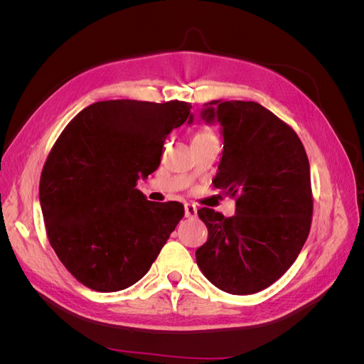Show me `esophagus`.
<instances>
[{
    "label": "esophagus",
    "instance_id": "34e87169",
    "mask_svg": "<svg viewBox=\"0 0 364 364\" xmlns=\"http://www.w3.org/2000/svg\"><path fill=\"white\" fill-rule=\"evenodd\" d=\"M196 214H197V208H196V205L186 203V205H185V217L193 218V217H196Z\"/></svg>",
    "mask_w": 364,
    "mask_h": 364
}]
</instances>
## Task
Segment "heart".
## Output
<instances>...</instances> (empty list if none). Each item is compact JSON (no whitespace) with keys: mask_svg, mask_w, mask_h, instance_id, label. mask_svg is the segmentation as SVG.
Listing matches in <instances>:
<instances>
[{"mask_svg":"<svg viewBox=\"0 0 364 364\" xmlns=\"http://www.w3.org/2000/svg\"><path fill=\"white\" fill-rule=\"evenodd\" d=\"M200 139H217L214 130L209 127H200L199 130L194 134V141H200Z\"/></svg>","mask_w":364,"mask_h":364,"instance_id":"heart-1","label":"heart"}]
</instances>
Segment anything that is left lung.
Instances as JSON below:
<instances>
[{
  "label": "left lung",
  "instance_id": "8db88e82",
  "mask_svg": "<svg viewBox=\"0 0 364 364\" xmlns=\"http://www.w3.org/2000/svg\"><path fill=\"white\" fill-rule=\"evenodd\" d=\"M202 117L222 124L223 156L213 183L235 199V215L197 211L208 228L197 266L226 293H258L290 269L310 234V162L296 132L259 103L217 100Z\"/></svg>",
  "mask_w": 364,
  "mask_h": 364
}]
</instances>
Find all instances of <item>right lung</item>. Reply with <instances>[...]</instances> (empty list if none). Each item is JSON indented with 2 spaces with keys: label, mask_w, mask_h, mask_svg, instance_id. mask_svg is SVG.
I'll list each match as a JSON object with an SVG mask.
<instances>
[{
  "label": "right lung",
  "mask_w": 364,
  "mask_h": 364,
  "mask_svg": "<svg viewBox=\"0 0 364 364\" xmlns=\"http://www.w3.org/2000/svg\"><path fill=\"white\" fill-rule=\"evenodd\" d=\"M191 103L97 102L62 130L43 164L39 200L50 245L73 277L95 291H118L151 267L185 211L136 190L155 171L168 134Z\"/></svg>",
  "instance_id": "obj_1"
}]
</instances>
